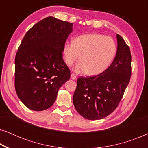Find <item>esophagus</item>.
Returning a JSON list of instances; mask_svg holds the SVG:
<instances>
[{"label": "esophagus", "mask_w": 148, "mask_h": 148, "mask_svg": "<svg viewBox=\"0 0 148 148\" xmlns=\"http://www.w3.org/2000/svg\"><path fill=\"white\" fill-rule=\"evenodd\" d=\"M71 78L72 79H73V80H75L76 79H77V77H76V75H74V74H71Z\"/></svg>", "instance_id": "obj_1"}]
</instances>
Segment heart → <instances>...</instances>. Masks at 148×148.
I'll return each mask as SVG.
<instances>
[{
  "label": "heart",
  "instance_id": "1",
  "mask_svg": "<svg viewBox=\"0 0 148 148\" xmlns=\"http://www.w3.org/2000/svg\"><path fill=\"white\" fill-rule=\"evenodd\" d=\"M116 52V43L112 38L100 34H88L77 37L73 42H66L63 47L66 63L73 64L81 60L73 67L77 73L87 72L89 75H97L108 67Z\"/></svg>",
  "mask_w": 148,
  "mask_h": 148
}]
</instances>
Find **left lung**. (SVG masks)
Instances as JSON below:
<instances>
[{
  "mask_svg": "<svg viewBox=\"0 0 148 148\" xmlns=\"http://www.w3.org/2000/svg\"><path fill=\"white\" fill-rule=\"evenodd\" d=\"M116 36L117 50L110 65L98 75L77 81L73 102L79 114L88 120H99L111 114L130 81V49L121 36Z\"/></svg>",
  "mask_w": 148,
  "mask_h": 148,
  "instance_id": "left-lung-1",
  "label": "left lung"
}]
</instances>
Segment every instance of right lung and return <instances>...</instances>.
Segmentation results:
<instances>
[{
    "mask_svg": "<svg viewBox=\"0 0 148 148\" xmlns=\"http://www.w3.org/2000/svg\"><path fill=\"white\" fill-rule=\"evenodd\" d=\"M73 23L48 17L24 36L15 56V86L20 100L30 110L52 106L58 91L70 79L62 58L63 47Z\"/></svg>",
    "mask_w": 148,
    "mask_h": 148,
    "instance_id": "obj_1",
    "label": "right lung"
}]
</instances>
